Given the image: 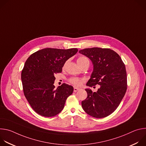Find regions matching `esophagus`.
Masks as SVG:
<instances>
[{
  "label": "esophagus",
  "instance_id": "obj_1",
  "mask_svg": "<svg viewBox=\"0 0 146 146\" xmlns=\"http://www.w3.org/2000/svg\"><path fill=\"white\" fill-rule=\"evenodd\" d=\"M80 89L79 88H77V87H74V92H76L77 91H78Z\"/></svg>",
  "mask_w": 146,
  "mask_h": 146
}]
</instances>
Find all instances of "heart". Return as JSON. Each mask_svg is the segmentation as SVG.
I'll return each mask as SVG.
<instances>
[{"label": "heart", "instance_id": "1", "mask_svg": "<svg viewBox=\"0 0 146 146\" xmlns=\"http://www.w3.org/2000/svg\"><path fill=\"white\" fill-rule=\"evenodd\" d=\"M87 60H88V59L86 57L81 56H79L77 58V64H78V65L80 66H81L82 64H84L85 62ZM69 81L72 85H73L76 87H80L82 84L83 82H84V80H83V79L80 78L72 77L69 80Z\"/></svg>", "mask_w": 146, "mask_h": 146}]
</instances>
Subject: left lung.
Here are the masks:
<instances>
[{
  "mask_svg": "<svg viewBox=\"0 0 146 146\" xmlns=\"http://www.w3.org/2000/svg\"><path fill=\"white\" fill-rule=\"evenodd\" d=\"M79 52L89 58L94 65L87 86H100L97 92L86 90L87 98L82 101V108L93 117H106L116 110L126 93L125 66L119 55L109 48L94 47L80 50Z\"/></svg>",
  "mask_w": 146,
  "mask_h": 146,
  "instance_id": "1",
  "label": "left lung"
}]
</instances>
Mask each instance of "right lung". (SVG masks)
I'll return each mask as SVG.
<instances>
[{
	"label": "right lung",
	"instance_id": "1",
	"mask_svg": "<svg viewBox=\"0 0 146 146\" xmlns=\"http://www.w3.org/2000/svg\"><path fill=\"white\" fill-rule=\"evenodd\" d=\"M77 51V48H46L33 53L26 60L21 73L23 91L39 115L54 117L63 110L73 87L64 83L55 88L54 75L62 72L66 61Z\"/></svg>",
	"mask_w": 146,
	"mask_h": 146
}]
</instances>
